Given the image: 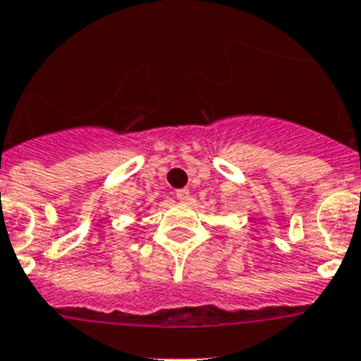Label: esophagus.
Masks as SVG:
<instances>
[{"label": "esophagus", "mask_w": 361, "mask_h": 361, "mask_svg": "<svg viewBox=\"0 0 361 361\" xmlns=\"http://www.w3.org/2000/svg\"><path fill=\"white\" fill-rule=\"evenodd\" d=\"M176 198L180 200V202H189V198H190L189 189H180V190H176Z\"/></svg>", "instance_id": "1"}]
</instances>
